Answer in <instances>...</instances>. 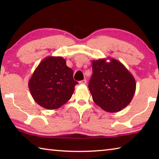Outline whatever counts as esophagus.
<instances>
[{
  "instance_id": "esophagus-1",
  "label": "esophagus",
  "mask_w": 159,
  "mask_h": 159,
  "mask_svg": "<svg viewBox=\"0 0 159 159\" xmlns=\"http://www.w3.org/2000/svg\"><path fill=\"white\" fill-rule=\"evenodd\" d=\"M79 83H80V84H85V83H86V80L84 79V80H80V81H79Z\"/></svg>"
}]
</instances>
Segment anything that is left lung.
Listing matches in <instances>:
<instances>
[{
    "label": "left lung",
    "instance_id": "1",
    "mask_svg": "<svg viewBox=\"0 0 159 159\" xmlns=\"http://www.w3.org/2000/svg\"><path fill=\"white\" fill-rule=\"evenodd\" d=\"M92 61L93 76L89 90L93 101L107 112H118L127 107L136 90L134 78L123 64L115 59Z\"/></svg>",
    "mask_w": 159,
    "mask_h": 159
}]
</instances>
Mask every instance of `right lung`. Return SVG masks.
I'll return each mask as SVG.
<instances>
[{"mask_svg":"<svg viewBox=\"0 0 159 159\" xmlns=\"http://www.w3.org/2000/svg\"><path fill=\"white\" fill-rule=\"evenodd\" d=\"M73 74V70L66 66L63 57H45L29 80L32 98L45 109L60 108L71 99L78 84Z\"/></svg>","mask_w":159,"mask_h":159,"instance_id":"right-lung-1","label":"right lung"}]
</instances>
